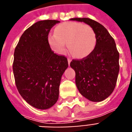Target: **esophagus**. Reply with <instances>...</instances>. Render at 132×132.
I'll use <instances>...</instances> for the list:
<instances>
[{
	"instance_id": "obj_1",
	"label": "esophagus",
	"mask_w": 132,
	"mask_h": 132,
	"mask_svg": "<svg viewBox=\"0 0 132 132\" xmlns=\"http://www.w3.org/2000/svg\"><path fill=\"white\" fill-rule=\"evenodd\" d=\"M67 61H68V64H69H69H70V63H71V60L70 59H67Z\"/></svg>"
}]
</instances>
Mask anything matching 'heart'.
<instances>
[{
  "label": "heart",
  "mask_w": 132,
  "mask_h": 132,
  "mask_svg": "<svg viewBox=\"0 0 132 132\" xmlns=\"http://www.w3.org/2000/svg\"><path fill=\"white\" fill-rule=\"evenodd\" d=\"M48 41L52 50L58 54H65L68 45L74 56L84 59L94 50L96 37L90 26L69 21L59 24L55 29V33L48 36Z\"/></svg>",
  "instance_id": "heart-1"
}]
</instances>
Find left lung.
<instances>
[{
    "mask_svg": "<svg viewBox=\"0 0 132 132\" xmlns=\"http://www.w3.org/2000/svg\"><path fill=\"white\" fill-rule=\"evenodd\" d=\"M83 22L94 31L95 48L88 56L72 60L70 66L76 72V85L85 98L93 102L104 101L116 87L119 72V53L114 38L103 25L88 18H71Z\"/></svg>",
    "mask_w": 132,
    "mask_h": 132,
    "instance_id": "8db88e82",
    "label": "left lung"
}]
</instances>
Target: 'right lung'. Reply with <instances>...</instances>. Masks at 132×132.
<instances>
[{"mask_svg": "<svg viewBox=\"0 0 132 132\" xmlns=\"http://www.w3.org/2000/svg\"><path fill=\"white\" fill-rule=\"evenodd\" d=\"M60 21H38L20 36L14 51L13 71L22 98L39 110L52 108L59 99L61 77L68 67L67 58L50 47L48 34Z\"/></svg>", "mask_w": 132, "mask_h": 132, "instance_id": "right-lung-1", "label": "right lung"}]
</instances>
